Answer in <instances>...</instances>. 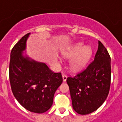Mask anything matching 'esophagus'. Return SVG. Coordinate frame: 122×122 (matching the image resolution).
Instances as JSON below:
<instances>
[{
    "label": "esophagus",
    "mask_w": 122,
    "mask_h": 122,
    "mask_svg": "<svg viewBox=\"0 0 122 122\" xmlns=\"http://www.w3.org/2000/svg\"><path fill=\"white\" fill-rule=\"evenodd\" d=\"M62 79H63V81H66L67 79V76L66 75H62Z\"/></svg>",
    "instance_id": "1"
}]
</instances>
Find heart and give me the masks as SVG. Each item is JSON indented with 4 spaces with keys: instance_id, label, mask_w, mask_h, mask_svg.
<instances>
[{
    "instance_id": "b5f03b06",
    "label": "heart",
    "mask_w": 122,
    "mask_h": 122,
    "mask_svg": "<svg viewBox=\"0 0 122 122\" xmlns=\"http://www.w3.org/2000/svg\"><path fill=\"white\" fill-rule=\"evenodd\" d=\"M64 58L70 59L69 68L74 72H79L87 66L91 58L92 50L90 46L83 43H77L62 51Z\"/></svg>"
}]
</instances>
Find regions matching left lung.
<instances>
[{"instance_id":"8db88e82","label":"left lung","mask_w":122,"mask_h":122,"mask_svg":"<svg viewBox=\"0 0 122 122\" xmlns=\"http://www.w3.org/2000/svg\"><path fill=\"white\" fill-rule=\"evenodd\" d=\"M111 58L100 41L94 60L82 73L67 78L74 110L87 115L97 110L105 101L111 84Z\"/></svg>"}]
</instances>
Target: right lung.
<instances>
[{
  "instance_id": "right-lung-1",
  "label": "right lung",
  "mask_w": 122,
  "mask_h": 122,
  "mask_svg": "<svg viewBox=\"0 0 122 122\" xmlns=\"http://www.w3.org/2000/svg\"><path fill=\"white\" fill-rule=\"evenodd\" d=\"M30 35L24 36L12 49L9 80L18 102L30 112L43 113L52 106L54 94L62 84V77L61 73L52 72L45 63L28 56L26 42Z\"/></svg>"
}]
</instances>
